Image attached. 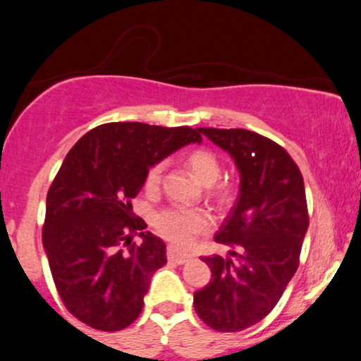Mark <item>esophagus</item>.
<instances>
[{"label":"esophagus","instance_id":"1","mask_svg":"<svg viewBox=\"0 0 361 361\" xmlns=\"http://www.w3.org/2000/svg\"><path fill=\"white\" fill-rule=\"evenodd\" d=\"M168 258L171 261H175V263H178V264H183L190 258H192V255L183 251V250H180V247L173 246V244H171V246H168Z\"/></svg>","mask_w":361,"mask_h":361}]
</instances>
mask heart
Segmentation results:
<instances>
[{
    "instance_id": "obj_1",
    "label": "heart",
    "mask_w": 361,
    "mask_h": 361,
    "mask_svg": "<svg viewBox=\"0 0 361 361\" xmlns=\"http://www.w3.org/2000/svg\"><path fill=\"white\" fill-rule=\"evenodd\" d=\"M190 169L204 185H212L221 176V161L214 152L207 149H197L186 157ZM164 164L157 163L147 171V192H156L159 188ZM212 224V217L204 209H188V207L171 205L161 209L154 215V227L163 238L176 244H190L197 234L204 233Z\"/></svg>"
}]
</instances>
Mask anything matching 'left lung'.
Listing matches in <instances>:
<instances>
[{
  "label": "left lung",
  "instance_id": "1",
  "mask_svg": "<svg viewBox=\"0 0 361 361\" xmlns=\"http://www.w3.org/2000/svg\"><path fill=\"white\" fill-rule=\"evenodd\" d=\"M233 157L238 200L215 234L229 256H205L212 279L193 293L198 317L238 333L271 312L299 267L309 227L304 178L273 140L246 128H198Z\"/></svg>",
  "mask_w": 361,
  "mask_h": 361
}]
</instances>
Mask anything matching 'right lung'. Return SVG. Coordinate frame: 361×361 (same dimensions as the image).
Listing matches in <instances>:
<instances>
[{"mask_svg":"<svg viewBox=\"0 0 361 361\" xmlns=\"http://www.w3.org/2000/svg\"><path fill=\"white\" fill-rule=\"evenodd\" d=\"M198 128L105 123L74 144L45 202L42 244L62 302L93 329L118 331L139 317L166 244L134 221L132 198L147 171L200 144ZM140 231V245L131 243Z\"/></svg>","mask_w":361,"mask_h":361,"instance_id":"1","label":"right lung"}]
</instances>
